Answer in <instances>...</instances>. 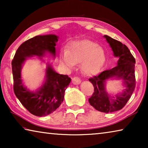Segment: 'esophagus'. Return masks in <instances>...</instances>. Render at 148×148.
<instances>
[{"label": "esophagus", "mask_w": 148, "mask_h": 148, "mask_svg": "<svg viewBox=\"0 0 148 148\" xmlns=\"http://www.w3.org/2000/svg\"><path fill=\"white\" fill-rule=\"evenodd\" d=\"M72 83L75 85L79 84L81 83V79H80L78 77H74L72 78Z\"/></svg>", "instance_id": "esophagus-1"}]
</instances>
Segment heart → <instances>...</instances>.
<instances>
[{
    "label": "heart",
    "instance_id": "1",
    "mask_svg": "<svg viewBox=\"0 0 148 148\" xmlns=\"http://www.w3.org/2000/svg\"><path fill=\"white\" fill-rule=\"evenodd\" d=\"M62 62L70 69L82 63V69L88 76H94L101 71L106 61V55L102 47L89 40L74 42L69 51H62Z\"/></svg>",
    "mask_w": 148,
    "mask_h": 148
}]
</instances>
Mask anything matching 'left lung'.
Here are the masks:
<instances>
[{
	"instance_id": "8db88e82",
	"label": "left lung",
	"mask_w": 148,
	"mask_h": 148,
	"mask_svg": "<svg viewBox=\"0 0 148 148\" xmlns=\"http://www.w3.org/2000/svg\"><path fill=\"white\" fill-rule=\"evenodd\" d=\"M104 37L114 56L119 58L118 62L116 66L89 79L94 87L93 94L89 99V102L95 110L110 113L121 110L131 98L136 87V61L125 44L106 35ZM112 77H117L122 82V86L118 91H112L107 87V83Z\"/></svg>"
}]
</instances>
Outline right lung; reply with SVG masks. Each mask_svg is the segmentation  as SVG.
Instances as JSON below:
<instances>
[{
  "label": "right lung",
  "instance_id": "obj_1",
  "mask_svg": "<svg viewBox=\"0 0 148 148\" xmlns=\"http://www.w3.org/2000/svg\"><path fill=\"white\" fill-rule=\"evenodd\" d=\"M57 40V36L51 34L27 40L18 47L12 61L14 93L22 105L34 116H45L56 111L63 101L64 91L71 79L67 75L56 73L49 66L43 85L36 91H31L22 82L21 65L27 57L42 56L46 51L55 55Z\"/></svg>",
  "mask_w": 148,
  "mask_h": 148
}]
</instances>
